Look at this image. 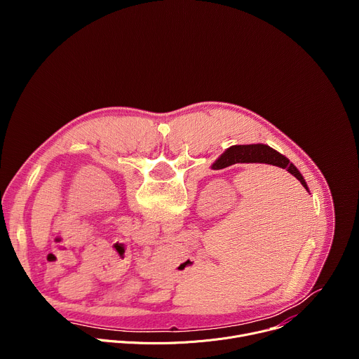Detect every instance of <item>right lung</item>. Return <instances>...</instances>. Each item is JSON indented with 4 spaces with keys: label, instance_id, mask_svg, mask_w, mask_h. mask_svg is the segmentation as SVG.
Returning <instances> with one entry per match:
<instances>
[{
    "label": "right lung",
    "instance_id": "add662e5",
    "mask_svg": "<svg viewBox=\"0 0 359 359\" xmlns=\"http://www.w3.org/2000/svg\"><path fill=\"white\" fill-rule=\"evenodd\" d=\"M236 163H266V165H273V166L285 169L288 173H291L295 179L299 180V183L305 187L306 191H310L305 179L302 177L299 170L294 166V163H291L284 155H281V153H278L277 150H274L267 144L257 143V144L231 146L212 165V169L220 170Z\"/></svg>",
    "mask_w": 359,
    "mask_h": 359
}]
</instances>
